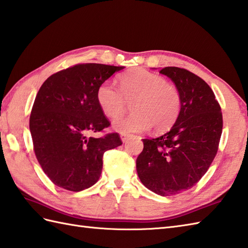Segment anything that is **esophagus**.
<instances>
[{"label": "esophagus", "instance_id": "34e87169", "mask_svg": "<svg viewBox=\"0 0 248 248\" xmlns=\"http://www.w3.org/2000/svg\"><path fill=\"white\" fill-rule=\"evenodd\" d=\"M121 139H122L123 142H126V141H127V139H128V135L121 134Z\"/></svg>", "mask_w": 248, "mask_h": 248}]
</instances>
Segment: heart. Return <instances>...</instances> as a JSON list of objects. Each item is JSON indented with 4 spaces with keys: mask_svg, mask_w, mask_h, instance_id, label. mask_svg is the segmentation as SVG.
<instances>
[{
    "mask_svg": "<svg viewBox=\"0 0 248 248\" xmlns=\"http://www.w3.org/2000/svg\"><path fill=\"white\" fill-rule=\"evenodd\" d=\"M96 102L109 119H118L131 103L133 113L113 124L121 134L141 133L153 127L156 133L170 129L177 121L183 98L177 87L163 76L144 69H133L119 78V89L111 81L97 87Z\"/></svg>",
    "mask_w": 248,
    "mask_h": 248,
    "instance_id": "b5f03b06",
    "label": "heart"
}]
</instances>
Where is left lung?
I'll return each mask as SVG.
<instances>
[{
	"mask_svg": "<svg viewBox=\"0 0 248 248\" xmlns=\"http://www.w3.org/2000/svg\"><path fill=\"white\" fill-rule=\"evenodd\" d=\"M174 81L183 98L180 114L169 133L143 140L137 172L147 189L161 196L195 186L216 157L223 129L221 106L207 82L190 71H159Z\"/></svg>",
	"mask_w": 248,
	"mask_h": 248,
	"instance_id": "1",
	"label": "left lung"
}]
</instances>
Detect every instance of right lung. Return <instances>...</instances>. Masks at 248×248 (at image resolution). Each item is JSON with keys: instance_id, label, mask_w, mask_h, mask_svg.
Here are the masks:
<instances>
[{"instance_id": "1", "label": "right lung", "mask_w": 248, "mask_h": 248, "mask_svg": "<svg viewBox=\"0 0 248 248\" xmlns=\"http://www.w3.org/2000/svg\"><path fill=\"white\" fill-rule=\"evenodd\" d=\"M124 67L78 63L49 76L38 91L30 129L38 162L54 185L78 192L98 180L103 156L122 144L118 133L88 137L109 127L96 102L102 82Z\"/></svg>"}]
</instances>
